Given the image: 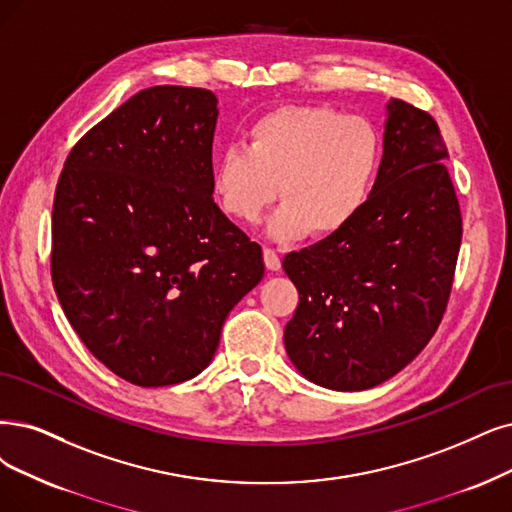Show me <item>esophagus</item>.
Wrapping results in <instances>:
<instances>
[{
  "label": "esophagus",
  "instance_id": "34e87169",
  "mask_svg": "<svg viewBox=\"0 0 512 512\" xmlns=\"http://www.w3.org/2000/svg\"><path fill=\"white\" fill-rule=\"evenodd\" d=\"M263 261H266V268L268 270H272V272L280 270V255L274 249H270V246H266V249H263Z\"/></svg>",
  "mask_w": 512,
  "mask_h": 512
}]
</instances>
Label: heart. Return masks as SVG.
I'll return each instance as SVG.
<instances>
[{
  "mask_svg": "<svg viewBox=\"0 0 512 512\" xmlns=\"http://www.w3.org/2000/svg\"><path fill=\"white\" fill-rule=\"evenodd\" d=\"M244 145L225 147L211 170V192L238 223H257L278 198L270 223L278 240L308 232L327 240L365 211L382 164V139L361 116L327 105H280L246 130Z\"/></svg>",
  "mask_w": 512,
  "mask_h": 512,
  "instance_id": "heart-1",
  "label": "heart"
}]
</instances>
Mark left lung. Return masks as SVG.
I'll return each instance as SVG.
<instances>
[{"label": "left lung", "instance_id": "1", "mask_svg": "<svg viewBox=\"0 0 512 512\" xmlns=\"http://www.w3.org/2000/svg\"><path fill=\"white\" fill-rule=\"evenodd\" d=\"M447 147L428 111L388 103L384 156L356 221L282 261L299 291L285 348L310 382L367 390L439 329L462 242Z\"/></svg>", "mask_w": 512, "mask_h": 512}]
</instances>
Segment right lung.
Masks as SVG:
<instances>
[{
	"mask_svg": "<svg viewBox=\"0 0 512 512\" xmlns=\"http://www.w3.org/2000/svg\"><path fill=\"white\" fill-rule=\"evenodd\" d=\"M217 113L206 88H145L73 145L56 183V297L94 358L143 388L211 363L266 270L213 200Z\"/></svg>",
	"mask_w": 512,
	"mask_h": 512,
	"instance_id": "right-lung-1",
	"label": "right lung"
}]
</instances>
